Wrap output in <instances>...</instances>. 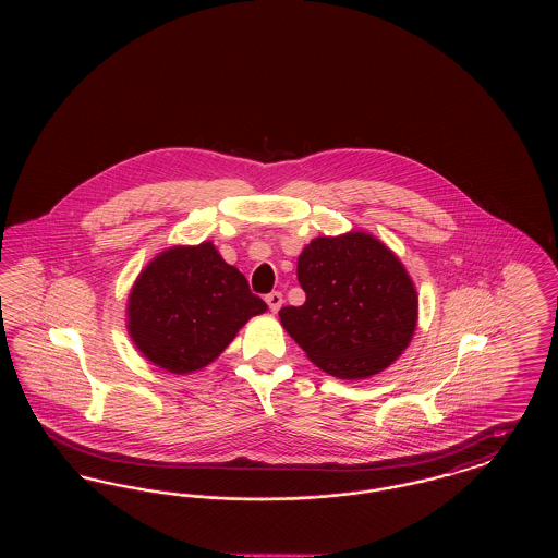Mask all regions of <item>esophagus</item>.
Segmentation results:
<instances>
[{
    "mask_svg": "<svg viewBox=\"0 0 558 558\" xmlns=\"http://www.w3.org/2000/svg\"><path fill=\"white\" fill-rule=\"evenodd\" d=\"M267 305H269V310H271V314H276L280 307H282V292L274 291L269 292L266 296Z\"/></svg>",
    "mask_w": 558,
    "mask_h": 558,
    "instance_id": "obj_1",
    "label": "esophagus"
}]
</instances>
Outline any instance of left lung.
Masks as SVG:
<instances>
[{
    "mask_svg": "<svg viewBox=\"0 0 558 558\" xmlns=\"http://www.w3.org/2000/svg\"><path fill=\"white\" fill-rule=\"evenodd\" d=\"M296 280L305 303L282 307L280 322L322 371L368 378L410 345L418 319L414 282L368 232L312 240L299 255Z\"/></svg>",
    "mask_w": 558,
    "mask_h": 558,
    "instance_id": "left-lung-1",
    "label": "left lung"
}]
</instances>
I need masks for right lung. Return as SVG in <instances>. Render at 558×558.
Here are the masks:
<instances>
[{
    "label": "right lung",
    "mask_w": 558,
    "mask_h": 558,
    "mask_svg": "<svg viewBox=\"0 0 558 558\" xmlns=\"http://www.w3.org/2000/svg\"><path fill=\"white\" fill-rule=\"evenodd\" d=\"M246 278L213 242L171 246L137 276L128 301V332L155 366L173 374L201 371L240 328L266 312Z\"/></svg>",
    "instance_id": "1"
}]
</instances>
